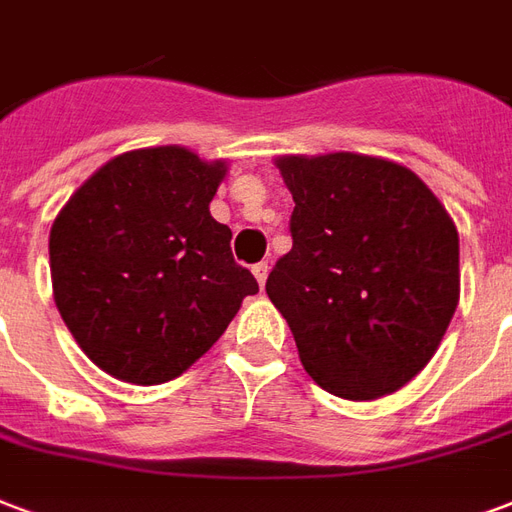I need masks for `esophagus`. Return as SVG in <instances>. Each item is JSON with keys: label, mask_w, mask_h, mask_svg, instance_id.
I'll list each match as a JSON object with an SVG mask.
<instances>
[{"label": "esophagus", "mask_w": 512, "mask_h": 512, "mask_svg": "<svg viewBox=\"0 0 512 512\" xmlns=\"http://www.w3.org/2000/svg\"><path fill=\"white\" fill-rule=\"evenodd\" d=\"M252 274H255L257 285L266 287V279H268V263H257L255 268H252Z\"/></svg>", "instance_id": "34e87169"}]
</instances>
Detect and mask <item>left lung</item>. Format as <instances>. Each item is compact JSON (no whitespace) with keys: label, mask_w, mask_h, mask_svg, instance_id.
I'll use <instances>...</instances> for the list:
<instances>
[{"label":"left lung","mask_w":512,"mask_h":512,"mask_svg":"<svg viewBox=\"0 0 512 512\" xmlns=\"http://www.w3.org/2000/svg\"><path fill=\"white\" fill-rule=\"evenodd\" d=\"M295 200L293 249L266 293L306 374L333 396L372 401L431 361L458 306V230L399 162L336 151L276 160Z\"/></svg>","instance_id":"left-lung-1"}]
</instances>
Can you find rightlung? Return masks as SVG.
Masks as SVG:
<instances>
[{
    "label": "right lung",
    "mask_w": 512,
    "mask_h": 512,
    "mask_svg": "<svg viewBox=\"0 0 512 512\" xmlns=\"http://www.w3.org/2000/svg\"><path fill=\"white\" fill-rule=\"evenodd\" d=\"M225 173L184 146L127 151L54 219L56 309L105 374L132 385L179 377L257 293L230 227L208 211Z\"/></svg>",
    "instance_id": "obj_1"
}]
</instances>
